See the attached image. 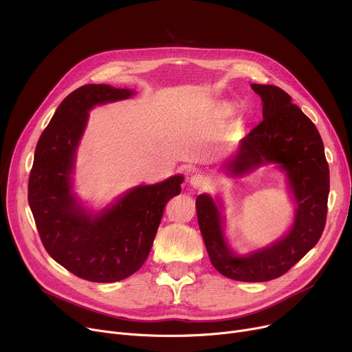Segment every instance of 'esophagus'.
<instances>
[{
	"instance_id": "34e87169",
	"label": "esophagus",
	"mask_w": 352,
	"mask_h": 352,
	"mask_svg": "<svg viewBox=\"0 0 352 352\" xmlns=\"http://www.w3.org/2000/svg\"><path fill=\"white\" fill-rule=\"evenodd\" d=\"M190 184H191V187H194L195 190H202V188H207L210 186V179L202 174H194L190 178Z\"/></svg>"
}]
</instances>
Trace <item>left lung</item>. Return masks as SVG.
Segmentation results:
<instances>
[{
	"instance_id": "8db88e82",
	"label": "left lung",
	"mask_w": 352,
	"mask_h": 352,
	"mask_svg": "<svg viewBox=\"0 0 352 352\" xmlns=\"http://www.w3.org/2000/svg\"><path fill=\"white\" fill-rule=\"evenodd\" d=\"M261 97L263 121L239 141L224 170L243 177L272 162L285 173L294 194L295 215L289 232L278 241L248 255H236L227 244L223 217L215 201L197 197L198 226L214 268L235 281L264 283L278 278L314 247L327 221L329 168L317 126L275 85L251 84Z\"/></svg>"
}]
</instances>
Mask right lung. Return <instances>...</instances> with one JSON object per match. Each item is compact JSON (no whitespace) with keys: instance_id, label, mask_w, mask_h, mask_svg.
<instances>
[{"instance_id":"obj_1","label":"right lung","mask_w":352,"mask_h":352,"mask_svg":"<svg viewBox=\"0 0 352 352\" xmlns=\"http://www.w3.org/2000/svg\"><path fill=\"white\" fill-rule=\"evenodd\" d=\"M133 89L88 84L55 111L35 148L28 202L47 252L65 270L92 283H116L138 271L151 251L164 207L181 192L182 175L138 186L92 214L72 192L74 161L88 111L126 100Z\"/></svg>"}]
</instances>
